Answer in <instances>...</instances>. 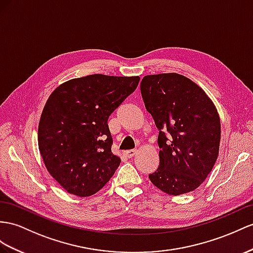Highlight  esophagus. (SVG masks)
I'll return each instance as SVG.
<instances>
[{"label": "esophagus", "mask_w": 253, "mask_h": 253, "mask_svg": "<svg viewBox=\"0 0 253 253\" xmlns=\"http://www.w3.org/2000/svg\"><path fill=\"white\" fill-rule=\"evenodd\" d=\"M135 153H137V151H134V150H129V151L124 152L125 156L128 157V158H132V157L134 156V155H135Z\"/></svg>", "instance_id": "esophagus-1"}]
</instances>
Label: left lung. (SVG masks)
<instances>
[{
	"label": "left lung",
	"instance_id": "left-lung-1",
	"mask_svg": "<svg viewBox=\"0 0 253 253\" xmlns=\"http://www.w3.org/2000/svg\"><path fill=\"white\" fill-rule=\"evenodd\" d=\"M140 88L159 130V167L148 177L172 196L193 191L218 157L221 125L215 105L198 84L175 73L145 76Z\"/></svg>",
	"mask_w": 253,
	"mask_h": 253
}]
</instances>
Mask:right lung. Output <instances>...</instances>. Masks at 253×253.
Wrapping results in <instances>:
<instances>
[{
    "label": "right lung",
    "instance_id": "1",
    "mask_svg": "<svg viewBox=\"0 0 253 253\" xmlns=\"http://www.w3.org/2000/svg\"><path fill=\"white\" fill-rule=\"evenodd\" d=\"M139 81L89 75L61 84L50 95L38 126V147L47 170L67 192L89 197L113 176L121 159L111 152L108 119Z\"/></svg>",
    "mask_w": 253,
    "mask_h": 253
}]
</instances>
